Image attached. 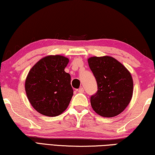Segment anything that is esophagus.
<instances>
[{
    "mask_svg": "<svg viewBox=\"0 0 155 155\" xmlns=\"http://www.w3.org/2000/svg\"><path fill=\"white\" fill-rule=\"evenodd\" d=\"M78 91L79 93H83V92H84V89H83L82 87H80L79 89H78Z\"/></svg>",
    "mask_w": 155,
    "mask_h": 155,
    "instance_id": "obj_1",
    "label": "esophagus"
}]
</instances>
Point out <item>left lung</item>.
<instances>
[{
  "mask_svg": "<svg viewBox=\"0 0 155 155\" xmlns=\"http://www.w3.org/2000/svg\"><path fill=\"white\" fill-rule=\"evenodd\" d=\"M87 61L98 85L97 92L91 96L93 110L104 117L120 115L133 96L131 73L122 63L110 56L91 57Z\"/></svg>",
  "mask_w": 155,
  "mask_h": 155,
  "instance_id": "1",
  "label": "left lung"
}]
</instances>
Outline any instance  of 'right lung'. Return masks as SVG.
I'll return each mask as SVG.
<instances>
[{
    "instance_id": "1",
    "label": "right lung",
    "mask_w": 155,
    "mask_h": 155,
    "mask_svg": "<svg viewBox=\"0 0 155 155\" xmlns=\"http://www.w3.org/2000/svg\"><path fill=\"white\" fill-rule=\"evenodd\" d=\"M68 58L49 55L39 60L29 71L25 80L26 96L37 112L48 117L61 115L73 95L71 75L64 69Z\"/></svg>"
}]
</instances>
